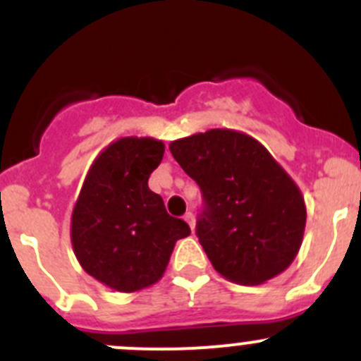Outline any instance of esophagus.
I'll return each instance as SVG.
<instances>
[{"label": "esophagus", "instance_id": "34e87169", "mask_svg": "<svg viewBox=\"0 0 361 361\" xmlns=\"http://www.w3.org/2000/svg\"><path fill=\"white\" fill-rule=\"evenodd\" d=\"M183 219L188 222V226H190V230L194 231V228H196V219H194V214H192V212H187V214L183 215Z\"/></svg>", "mask_w": 361, "mask_h": 361}]
</instances>
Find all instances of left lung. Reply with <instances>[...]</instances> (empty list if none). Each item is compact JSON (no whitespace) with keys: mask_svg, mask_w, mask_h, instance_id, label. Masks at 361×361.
Wrapping results in <instances>:
<instances>
[{"mask_svg":"<svg viewBox=\"0 0 361 361\" xmlns=\"http://www.w3.org/2000/svg\"><path fill=\"white\" fill-rule=\"evenodd\" d=\"M169 149L203 192L196 233L215 271L238 285L281 274L302 244L306 204L265 146L215 128L174 140Z\"/></svg>","mask_w":361,"mask_h":361,"instance_id":"1","label":"left lung"}]
</instances>
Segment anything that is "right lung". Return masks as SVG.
I'll return each instance as SVG.
<instances>
[{
    "mask_svg": "<svg viewBox=\"0 0 361 361\" xmlns=\"http://www.w3.org/2000/svg\"><path fill=\"white\" fill-rule=\"evenodd\" d=\"M165 146L123 137L104 147L87 173L71 217V244L87 274L117 292H139L164 276L174 244L190 235L147 187Z\"/></svg>",
    "mask_w": 361,
    "mask_h": 361,
    "instance_id": "1",
    "label": "right lung"
}]
</instances>
